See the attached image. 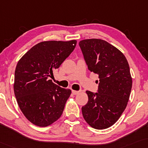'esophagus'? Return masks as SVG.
<instances>
[{
  "label": "esophagus",
  "instance_id": "obj_1",
  "mask_svg": "<svg viewBox=\"0 0 148 148\" xmlns=\"http://www.w3.org/2000/svg\"><path fill=\"white\" fill-rule=\"evenodd\" d=\"M72 94L73 95H78L79 92H80V91H78V90H72Z\"/></svg>",
  "mask_w": 148,
  "mask_h": 148
}]
</instances>
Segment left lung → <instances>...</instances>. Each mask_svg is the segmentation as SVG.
<instances>
[{"label": "left lung", "mask_w": 148, "mask_h": 148, "mask_svg": "<svg viewBox=\"0 0 148 148\" xmlns=\"http://www.w3.org/2000/svg\"><path fill=\"white\" fill-rule=\"evenodd\" d=\"M89 71L99 74L98 92L86 91L88 103L82 107L83 117L97 130L109 128L125 111L132 88L130 66L121 51L100 39L79 42Z\"/></svg>", "instance_id": "8db88e82"}]
</instances>
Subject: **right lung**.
I'll return each mask as SVG.
<instances>
[{"label":"right lung","mask_w":148,"mask_h":148,"mask_svg":"<svg viewBox=\"0 0 148 148\" xmlns=\"http://www.w3.org/2000/svg\"><path fill=\"white\" fill-rule=\"evenodd\" d=\"M76 43L42 41L25 53L16 64L14 95L21 111L35 125L49 126L62 115L72 91L54 84L49 77L73 51Z\"/></svg>","instance_id":"1"}]
</instances>
